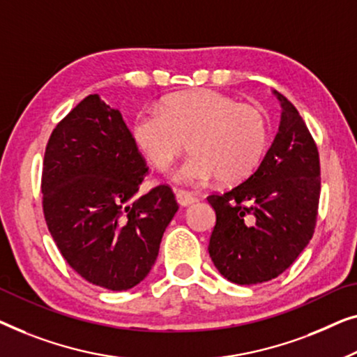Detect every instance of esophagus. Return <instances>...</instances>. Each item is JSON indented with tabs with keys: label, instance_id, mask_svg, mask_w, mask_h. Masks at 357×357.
Here are the masks:
<instances>
[{
	"label": "esophagus",
	"instance_id": "34e87169",
	"mask_svg": "<svg viewBox=\"0 0 357 357\" xmlns=\"http://www.w3.org/2000/svg\"><path fill=\"white\" fill-rule=\"evenodd\" d=\"M176 200L181 207H189V205L194 204L197 199H195L190 192H185V190H176Z\"/></svg>",
	"mask_w": 357,
	"mask_h": 357
}]
</instances>
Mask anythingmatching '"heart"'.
Segmentation results:
<instances>
[{"mask_svg": "<svg viewBox=\"0 0 357 357\" xmlns=\"http://www.w3.org/2000/svg\"><path fill=\"white\" fill-rule=\"evenodd\" d=\"M130 135L157 169L172 167L188 142L192 155L172 174L176 184L204 185L215 178L236 184L259 167L267 147L268 124L252 105L200 89L165 98L158 112H140Z\"/></svg>", "mask_w": 357, "mask_h": 357, "instance_id": "1", "label": "heart"}]
</instances>
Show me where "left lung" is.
Wrapping results in <instances>:
<instances>
[{"label":"left lung","instance_id":"obj_1","mask_svg":"<svg viewBox=\"0 0 357 357\" xmlns=\"http://www.w3.org/2000/svg\"><path fill=\"white\" fill-rule=\"evenodd\" d=\"M273 93L281 119L262 163L234 189L207 197L217 215L208 254L236 284L277 278L309 244L317 222V145L294 105Z\"/></svg>","mask_w":357,"mask_h":357}]
</instances>
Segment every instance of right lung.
<instances>
[{
  "label": "right lung",
  "mask_w": 357,
  "mask_h": 357,
  "mask_svg": "<svg viewBox=\"0 0 357 357\" xmlns=\"http://www.w3.org/2000/svg\"><path fill=\"white\" fill-rule=\"evenodd\" d=\"M147 167L119 113L97 93L53 129L42 172L43 213L59 252L89 283L139 284L178 212L172 188L137 197Z\"/></svg>",
  "instance_id": "1"
}]
</instances>
